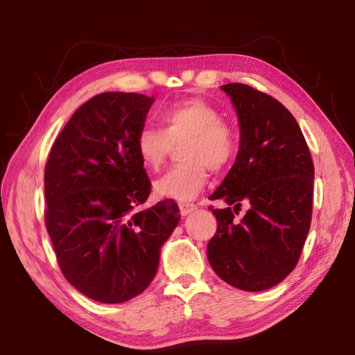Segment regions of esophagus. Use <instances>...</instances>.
I'll list each match as a JSON object with an SVG mask.
<instances>
[{
	"mask_svg": "<svg viewBox=\"0 0 355 355\" xmlns=\"http://www.w3.org/2000/svg\"><path fill=\"white\" fill-rule=\"evenodd\" d=\"M178 207H180V213H182V216H188L189 213H192L197 208V205H194V203H188V202H180Z\"/></svg>",
	"mask_w": 355,
	"mask_h": 355,
	"instance_id": "1",
	"label": "esophagus"
}]
</instances>
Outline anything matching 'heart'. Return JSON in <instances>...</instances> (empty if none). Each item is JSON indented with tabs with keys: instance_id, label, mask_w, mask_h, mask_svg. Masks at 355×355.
<instances>
[{
	"instance_id": "b5f03b06",
	"label": "heart",
	"mask_w": 355,
	"mask_h": 355,
	"mask_svg": "<svg viewBox=\"0 0 355 355\" xmlns=\"http://www.w3.org/2000/svg\"><path fill=\"white\" fill-rule=\"evenodd\" d=\"M161 127H142L135 139L136 153L144 167L158 172L173 146L184 144L186 163L172 167L155 183L159 196L191 200L205 188L209 169L224 172L238 155L239 137L222 114L202 98H189L161 111Z\"/></svg>"
}]
</instances>
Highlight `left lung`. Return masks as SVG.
I'll use <instances>...</instances> for the list:
<instances>
[{"mask_svg": "<svg viewBox=\"0 0 355 355\" xmlns=\"http://www.w3.org/2000/svg\"><path fill=\"white\" fill-rule=\"evenodd\" d=\"M222 91L236 107L241 139L235 164L209 196L228 207H209L218 230L207 255L228 285L264 291L299 261L310 230L315 167L296 119L279 100L241 83ZM243 202L250 209L238 220Z\"/></svg>", "mask_w": 355, "mask_h": 355, "instance_id": "obj_1", "label": "left lung"}]
</instances>
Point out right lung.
Instances as JSON below:
<instances>
[{
  "instance_id": "add662e5",
  "label": "right lung",
  "mask_w": 355,
  "mask_h": 355,
  "mask_svg": "<svg viewBox=\"0 0 355 355\" xmlns=\"http://www.w3.org/2000/svg\"><path fill=\"white\" fill-rule=\"evenodd\" d=\"M153 97L103 92L78 107L45 164V227L62 275L103 304L152 284L159 250L180 222L175 200L150 208L152 183L135 139Z\"/></svg>"
}]
</instances>
